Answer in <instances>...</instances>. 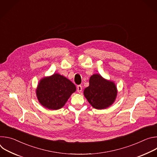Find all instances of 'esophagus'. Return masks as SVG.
<instances>
[{"instance_id": "esophagus-1", "label": "esophagus", "mask_w": 157, "mask_h": 157, "mask_svg": "<svg viewBox=\"0 0 157 157\" xmlns=\"http://www.w3.org/2000/svg\"><path fill=\"white\" fill-rule=\"evenodd\" d=\"M82 86L81 85H78L77 86V91H78V93H81L82 92Z\"/></svg>"}]
</instances>
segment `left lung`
<instances>
[{
	"mask_svg": "<svg viewBox=\"0 0 157 157\" xmlns=\"http://www.w3.org/2000/svg\"><path fill=\"white\" fill-rule=\"evenodd\" d=\"M89 85L84 90V95L89 103L96 109H105L115 102L117 89L114 81L94 74L89 79Z\"/></svg>",
	"mask_w": 157,
	"mask_h": 157,
	"instance_id": "1",
	"label": "left lung"
}]
</instances>
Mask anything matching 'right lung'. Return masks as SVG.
<instances>
[{
	"label": "right lung",
	"instance_id": "right-lung-1",
	"mask_svg": "<svg viewBox=\"0 0 157 157\" xmlns=\"http://www.w3.org/2000/svg\"><path fill=\"white\" fill-rule=\"evenodd\" d=\"M76 90V86L58 73L41 78L36 89V95L41 105L50 110L63 107Z\"/></svg>",
	"mask_w": 157,
	"mask_h": 157
}]
</instances>
